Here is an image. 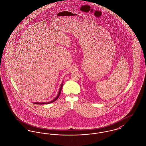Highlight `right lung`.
Returning <instances> with one entry per match:
<instances>
[{
  "label": "right lung",
  "instance_id": "right-lung-1",
  "mask_svg": "<svg viewBox=\"0 0 146 146\" xmlns=\"http://www.w3.org/2000/svg\"><path fill=\"white\" fill-rule=\"evenodd\" d=\"M62 86H63V83L62 84H61L60 86V90H59V92H58V94L57 95V96L53 100H52L51 102H48V103H40V102H37V103H34L35 104H39V105H41V104H50V103H53L54 102V101H56L59 97V96L60 95V92H61V90H62Z\"/></svg>",
  "mask_w": 146,
  "mask_h": 146
}]
</instances>
